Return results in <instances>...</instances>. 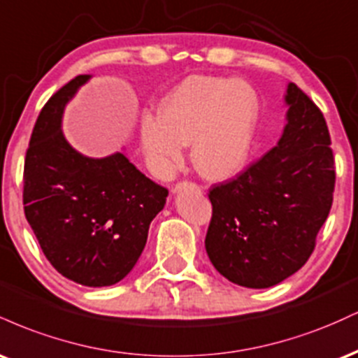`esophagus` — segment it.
I'll return each instance as SVG.
<instances>
[{
	"label": "esophagus",
	"mask_w": 358,
	"mask_h": 358,
	"mask_svg": "<svg viewBox=\"0 0 358 358\" xmlns=\"http://www.w3.org/2000/svg\"><path fill=\"white\" fill-rule=\"evenodd\" d=\"M199 190V187H196L195 183H190V182H180V183H176L175 187H173V193H182V192H185V190Z\"/></svg>",
	"instance_id": "obj_1"
}]
</instances>
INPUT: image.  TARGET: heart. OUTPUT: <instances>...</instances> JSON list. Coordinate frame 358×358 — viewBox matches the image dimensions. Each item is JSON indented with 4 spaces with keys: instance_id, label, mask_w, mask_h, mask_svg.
Wrapping results in <instances>:
<instances>
[{
    "instance_id": "b5f03b06",
    "label": "heart",
    "mask_w": 358,
    "mask_h": 358,
    "mask_svg": "<svg viewBox=\"0 0 358 358\" xmlns=\"http://www.w3.org/2000/svg\"><path fill=\"white\" fill-rule=\"evenodd\" d=\"M259 113L257 92L248 82L192 76L163 97L155 121H143L139 141L156 175L175 171L182 146L192 145L196 171L224 182L249 165Z\"/></svg>"
}]
</instances>
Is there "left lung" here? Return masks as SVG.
I'll list each match as a JSON object with an SVG mask.
<instances>
[{"instance_id":"left-lung-1","label":"left lung","mask_w":358,"mask_h":358,"mask_svg":"<svg viewBox=\"0 0 358 358\" xmlns=\"http://www.w3.org/2000/svg\"><path fill=\"white\" fill-rule=\"evenodd\" d=\"M278 145L208 193V259L234 285L271 287L301 269L330 213L335 162L322 110L289 82Z\"/></svg>"}]
</instances>
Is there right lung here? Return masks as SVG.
Returning <instances> with one entry per match:
<instances>
[{
    "mask_svg": "<svg viewBox=\"0 0 358 358\" xmlns=\"http://www.w3.org/2000/svg\"><path fill=\"white\" fill-rule=\"evenodd\" d=\"M90 76H77L36 119L23 173L24 215L45 257L82 286L116 285L138 262L168 190L121 151L90 158L62 131L65 106Z\"/></svg>",
    "mask_w": 358,
    "mask_h": 358,
    "instance_id": "right-lung-1",
    "label": "right lung"
}]
</instances>
